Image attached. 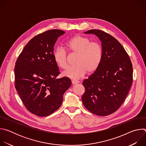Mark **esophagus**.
I'll use <instances>...</instances> for the list:
<instances>
[{"mask_svg": "<svg viewBox=\"0 0 146 146\" xmlns=\"http://www.w3.org/2000/svg\"><path fill=\"white\" fill-rule=\"evenodd\" d=\"M72 84H78L79 83V81H76V80H72Z\"/></svg>", "mask_w": 146, "mask_h": 146, "instance_id": "obj_1", "label": "esophagus"}]
</instances>
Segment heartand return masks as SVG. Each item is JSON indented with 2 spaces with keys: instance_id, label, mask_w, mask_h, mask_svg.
I'll list each match as a JSON object with an SVG mask.
<instances>
[{
  "instance_id": "b5f03b06",
  "label": "heart",
  "mask_w": 146,
  "mask_h": 146,
  "mask_svg": "<svg viewBox=\"0 0 146 146\" xmlns=\"http://www.w3.org/2000/svg\"><path fill=\"white\" fill-rule=\"evenodd\" d=\"M67 49L77 54L76 64L68 68L62 74L72 79H78L84 76L94 73L99 68L102 59L103 51L101 45L96 41H91L90 38L82 35H76L66 43ZM55 64L62 69L68 66V54L61 47L56 48L53 53Z\"/></svg>"
}]
</instances>
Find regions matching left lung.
<instances>
[{"label":"left lung","mask_w":146,"mask_h":146,"mask_svg":"<svg viewBox=\"0 0 146 146\" xmlns=\"http://www.w3.org/2000/svg\"><path fill=\"white\" fill-rule=\"evenodd\" d=\"M84 33L98 37L103 55L98 69L82 82L85 92L82 101L92 113L108 115L119 109L128 94L133 81L132 62L123 46L111 35L98 29Z\"/></svg>","instance_id":"obj_1"}]
</instances>
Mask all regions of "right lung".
<instances>
[{"label": "right lung", "instance_id": "right-lung-1", "mask_svg": "<svg viewBox=\"0 0 146 146\" xmlns=\"http://www.w3.org/2000/svg\"><path fill=\"white\" fill-rule=\"evenodd\" d=\"M65 33L52 29L36 35L15 62V89L27 110L39 117L48 116L58 110L72 84L67 77L56 78L60 72L53 58L55 42Z\"/></svg>", "mask_w": 146, "mask_h": 146}]
</instances>
